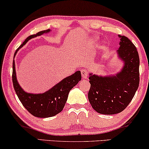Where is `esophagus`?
<instances>
[{
	"instance_id": "1",
	"label": "esophagus",
	"mask_w": 149,
	"mask_h": 149,
	"mask_svg": "<svg viewBox=\"0 0 149 149\" xmlns=\"http://www.w3.org/2000/svg\"><path fill=\"white\" fill-rule=\"evenodd\" d=\"M81 76H82L83 79H86L87 78L88 75V72L85 69H82L81 70Z\"/></svg>"
}]
</instances>
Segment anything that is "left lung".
<instances>
[{"label": "left lung", "instance_id": "1", "mask_svg": "<svg viewBox=\"0 0 149 149\" xmlns=\"http://www.w3.org/2000/svg\"><path fill=\"white\" fill-rule=\"evenodd\" d=\"M120 38L117 54L124 63L116 75L98 76L90 74L88 100L96 112L104 115L119 113L130 104L139 86L140 59L137 49L124 36Z\"/></svg>", "mask_w": 149, "mask_h": 149}]
</instances>
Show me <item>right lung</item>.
Here are the masks:
<instances>
[{
	"label": "right lung",
	"mask_w": 149,
	"mask_h": 149,
	"mask_svg": "<svg viewBox=\"0 0 149 149\" xmlns=\"http://www.w3.org/2000/svg\"><path fill=\"white\" fill-rule=\"evenodd\" d=\"M51 30H43L33 35H31L26 39L19 47L21 49L29 40L33 38L49 32ZM15 53V56L17 53ZM81 72L77 71L74 74L64 78L60 82L49 91L42 94H31L25 92L19 84L16 77L15 61L13 62L12 80L15 91L23 106L33 116L40 118H46L56 116L63 109L68 99L70 91L81 80Z\"/></svg>",
	"instance_id": "1"
}]
</instances>
